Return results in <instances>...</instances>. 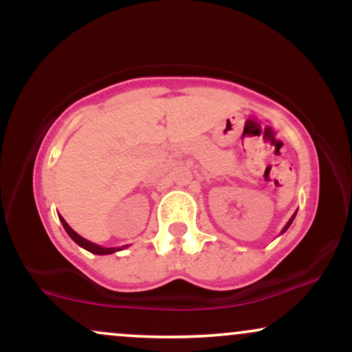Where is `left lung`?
I'll return each mask as SVG.
<instances>
[{
  "instance_id": "8db88e82",
  "label": "left lung",
  "mask_w": 352,
  "mask_h": 352,
  "mask_svg": "<svg viewBox=\"0 0 352 352\" xmlns=\"http://www.w3.org/2000/svg\"><path fill=\"white\" fill-rule=\"evenodd\" d=\"M294 215H296V213H294ZM294 215L292 217V220H289V221H288V223H286V227H285V228H283V232H286V230H288V227H289V225H292V221L294 220Z\"/></svg>"
}]
</instances>
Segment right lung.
I'll use <instances>...</instances> for the list:
<instances>
[{"instance_id": "obj_1", "label": "right lung", "mask_w": 352, "mask_h": 352, "mask_svg": "<svg viewBox=\"0 0 352 352\" xmlns=\"http://www.w3.org/2000/svg\"><path fill=\"white\" fill-rule=\"evenodd\" d=\"M59 218H60V223H63L64 230H66V232H67V235H69L72 240H74L79 246L86 248L87 252H91V253H94V254H111V253H114V252H117V250H119V248H102V246H99V245H96V243H91V241H87L86 238H82L80 235H78V233H76L74 230H72L69 225L66 223V220H64L63 217H59Z\"/></svg>"}]
</instances>
